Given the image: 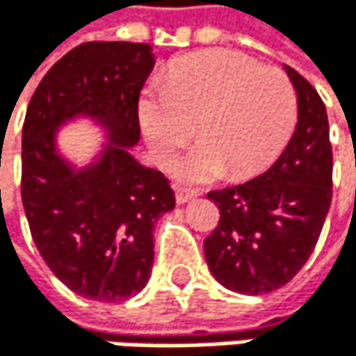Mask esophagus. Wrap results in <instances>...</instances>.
Returning <instances> with one entry per match:
<instances>
[{
    "label": "esophagus",
    "instance_id": "obj_1",
    "mask_svg": "<svg viewBox=\"0 0 356 356\" xmlns=\"http://www.w3.org/2000/svg\"><path fill=\"white\" fill-rule=\"evenodd\" d=\"M193 197H197V191H193V188H182V186L176 188V202H178V204H186V202H191Z\"/></svg>",
    "mask_w": 356,
    "mask_h": 356
}]
</instances>
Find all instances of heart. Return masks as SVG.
<instances>
[{
	"label": "heart",
	"instance_id": "b5f03b06",
	"mask_svg": "<svg viewBox=\"0 0 356 356\" xmlns=\"http://www.w3.org/2000/svg\"><path fill=\"white\" fill-rule=\"evenodd\" d=\"M197 123V142L176 165L191 182L222 172L248 174L286 146L297 125V93L284 72L261 67L236 50H204L176 61L159 102L140 108L144 136L159 159H170Z\"/></svg>",
	"mask_w": 356,
	"mask_h": 356
}]
</instances>
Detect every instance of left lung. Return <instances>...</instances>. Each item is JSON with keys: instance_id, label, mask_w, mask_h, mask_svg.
<instances>
[{"instance_id": "obj_1", "label": "left lung", "mask_w": 356, "mask_h": 356, "mask_svg": "<svg viewBox=\"0 0 356 356\" xmlns=\"http://www.w3.org/2000/svg\"><path fill=\"white\" fill-rule=\"evenodd\" d=\"M297 93V127L278 161L244 184L210 191L220 218L204 242L212 276L229 291L263 295L308 261L331 206L333 154L316 88L284 65Z\"/></svg>"}]
</instances>
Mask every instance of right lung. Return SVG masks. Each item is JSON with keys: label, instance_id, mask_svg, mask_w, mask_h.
<instances>
[{"label": "right lung", "instance_id": "right-lung-1", "mask_svg": "<svg viewBox=\"0 0 356 356\" xmlns=\"http://www.w3.org/2000/svg\"><path fill=\"white\" fill-rule=\"evenodd\" d=\"M154 67L148 44L86 42L38 84L23 125L21 195L31 238L74 293L114 304L138 295L152 272V227L176 200L168 178L140 165V91ZM86 115L111 142L76 170L56 152V131Z\"/></svg>", "mask_w": 356, "mask_h": 356}]
</instances>
